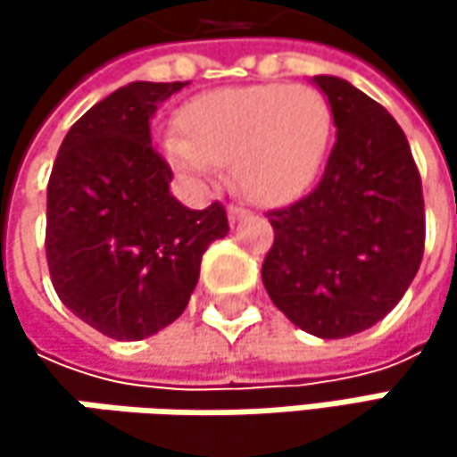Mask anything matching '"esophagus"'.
I'll list each match as a JSON object with an SVG mask.
<instances>
[{
    "instance_id": "esophagus-1",
    "label": "esophagus",
    "mask_w": 457,
    "mask_h": 457,
    "mask_svg": "<svg viewBox=\"0 0 457 457\" xmlns=\"http://www.w3.org/2000/svg\"><path fill=\"white\" fill-rule=\"evenodd\" d=\"M248 214H251V212H248L245 206H235V204H232V206L228 209V217L232 225H235V222H240V220H245Z\"/></svg>"
}]
</instances>
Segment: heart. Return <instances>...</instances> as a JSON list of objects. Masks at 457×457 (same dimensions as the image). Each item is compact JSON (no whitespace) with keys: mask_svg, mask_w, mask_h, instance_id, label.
Returning <instances> with one entry per match:
<instances>
[{"mask_svg":"<svg viewBox=\"0 0 457 457\" xmlns=\"http://www.w3.org/2000/svg\"><path fill=\"white\" fill-rule=\"evenodd\" d=\"M330 124V108L312 87H229L187 103L179 113L182 137L169 135L163 153L198 182H209L217 163H232L235 187L245 198L278 206L315 182Z\"/></svg>","mask_w":457,"mask_h":457,"instance_id":"1","label":"heart"}]
</instances>
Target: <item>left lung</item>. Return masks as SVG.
I'll return each instance as SVG.
<instances>
[{
    "label": "left lung",
    "mask_w": 457,
    "mask_h": 457,
    "mask_svg": "<svg viewBox=\"0 0 457 457\" xmlns=\"http://www.w3.org/2000/svg\"><path fill=\"white\" fill-rule=\"evenodd\" d=\"M336 124L318 187L267 212L272 304L320 338L354 336L405 296L426 243L420 174L395 116L344 79L315 76Z\"/></svg>",
    "instance_id": "left-lung-1"
}]
</instances>
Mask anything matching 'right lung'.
<instances>
[{
  "instance_id": "add662e5",
  "label": "right lung",
  "mask_w": 457,
  "mask_h": 457,
  "mask_svg": "<svg viewBox=\"0 0 457 457\" xmlns=\"http://www.w3.org/2000/svg\"><path fill=\"white\" fill-rule=\"evenodd\" d=\"M185 81H132L92 105L62 139L46 182V267L60 302L116 341L171 325L190 302L209 243L229 232L171 193L150 119Z\"/></svg>"
}]
</instances>
